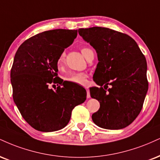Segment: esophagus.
<instances>
[{
  "label": "esophagus",
  "mask_w": 160,
  "mask_h": 160,
  "mask_svg": "<svg viewBox=\"0 0 160 160\" xmlns=\"http://www.w3.org/2000/svg\"><path fill=\"white\" fill-rule=\"evenodd\" d=\"M86 92H87V95H86V97H87V98H90V92H89V90H88V88H86Z\"/></svg>",
  "instance_id": "esophagus-1"
}]
</instances>
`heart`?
<instances>
[{
	"label": "heart",
	"mask_w": 160,
	"mask_h": 160,
	"mask_svg": "<svg viewBox=\"0 0 160 160\" xmlns=\"http://www.w3.org/2000/svg\"><path fill=\"white\" fill-rule=\"evenodd\" d=\"M92 51L91 49L87 48H83L81 49V53L82 54L87 58L88 54H89ZM65 54L64 53H62L60 57L57 61V65H58L59 68H60L63 65L65 62ZM86 78H87V75L85 73H74V74H71L66 76L65 78V81H68L70 82H73V83L76 84H80V85H85L86 82Z\"/></svg>",
	"instance_id": "b5f03b06"
}]
</instances>
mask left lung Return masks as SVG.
<instances>
[{"instance_id":"left-lung-1","label":"left lung","mask_w":160,"mask_h":160,"mask_svg":"<svg viewBox=\"0 0 160 160\" xmlns=\"http://www.w3.org/2000/svg\"><path fill=\"white\" fill-rule=\"evenodd\" d=\"M78 32L95 49L99 61L93 78L100 87H92L90 95L100 102V109L92 121L108 130L126 128L141 112L148 89L145 56L125 33L101 27Z\"/></svg>"}]
</instances>
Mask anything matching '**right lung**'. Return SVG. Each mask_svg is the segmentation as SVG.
<instances>
[{
	"instance_id": "right-lung-1",
	"label": "right lung",
	"mask_w": 160,
	"mask_h": 160,
	"mask_svg": "<svg viewBox=\"0 0 160 160\" xmlns=\"http://www.w3.org/2000/svg\"><path fill=\"white\" fill-rule=\"evenodd\" d=\"M77 36L78 30H48L27 39L15 53L10 72L13 100L24 120L38 131L65 128L73 109L86 99V92L68 88L57 77V61ZM53 83L60 84L55 91L49 88Z\"/></svg>"
}]
</instances>
